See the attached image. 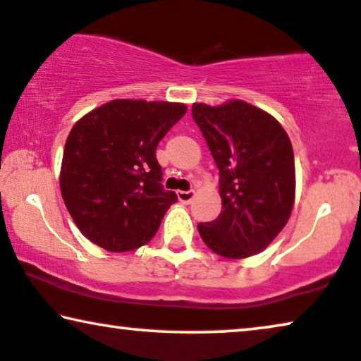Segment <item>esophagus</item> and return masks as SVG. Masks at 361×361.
I'll use <instances>...</instances> for the list:
<instances>
[{
	"instance_id": "1",
	"label": "esophagus",
	"mask_w": 361,
	"mask_h": 361,
	"mask_svg": "<svg viewBox=\"0 0 361 361\" xmlns=\"http://www.w3.org/2000/svg\"><path fill=\"white\" fill-rule=\"evenodd\" d=\"M195 198V191H178V200L181 201V203L188 204L191 203V200Z\"/></svg>"
}]
</instances>
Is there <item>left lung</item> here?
Wrapping results in <instances>:
<instances>
[{
	"mask_svg": "<svg viewBox=\"0 0 361 361\" xmlns=\"http://www.w3.org/2000/svg\"><path fill=\"white\" fill-rule=\"evenodd\" d=\"M196 125L219 170L223 211L198 231L206 246L228 259L261 252L290 218L295 198L294 150L271 114L229 100L193 104Z\"/></svg>",
	"mask_w": 361,
	"mask_h": 361,
	"instance_id": "obj_1",
	"label": "left lung"
}]
</instances>
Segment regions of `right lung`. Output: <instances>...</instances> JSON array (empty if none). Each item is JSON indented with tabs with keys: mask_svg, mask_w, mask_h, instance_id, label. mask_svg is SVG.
<instances>
[{
	"mask_svg": "<svg viewBox=\"0 0 361 361\" xmlns=\"http://www.w3.org/2000/svg\"><path fill=\"white\" fill-rule=\"evenodd\" d=\"M185 104L117 99L84 115L67 137L61 166L66 208L89 241L110 252L155 236L175 191L161 186L155 150Z\"/></svg>",
	"mask_w": 361,
	"mask_h": 361,
	"instance_id": "add662e5",
	"label": "right lung"
}]
</instances>
